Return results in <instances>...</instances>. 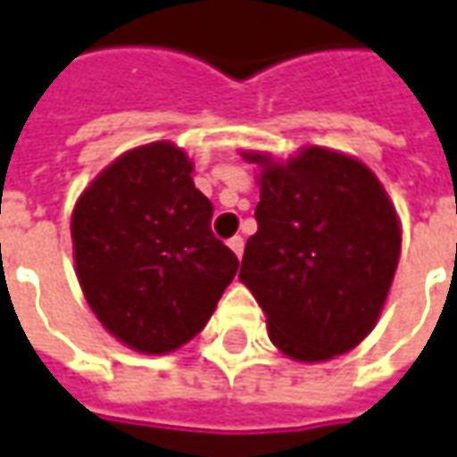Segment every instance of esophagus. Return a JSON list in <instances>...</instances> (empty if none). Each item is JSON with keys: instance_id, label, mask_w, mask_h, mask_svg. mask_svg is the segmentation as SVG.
<instances>
[{"instance_id": "34e87169", "label": "esophagus", "mask_w": 457, "mask_h": 457, "mask_svg": "<svg viewBox=\"0 0 457 457\" xmlns=\"http://www.w3.org/2000/svg\"><path fill=\"white\" fill-rule=\"evenodd\" d=\"M228 245H229V250L235 252L237 257H242V252H245V239H242V237H232L228 242Z\"/></svg>"}]
</instances>
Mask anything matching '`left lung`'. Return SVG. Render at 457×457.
<instances>
[{"instance_id": "obj_1", "label": "left lung", "mask_w": 457, "mask_h": 457, "mask_svg": "<svg viewBox=\"0 0 457 457\" xmlns=\"http://www.w3.org/2000/svg\"><path fill=\"white\" fill-rule=\"evenodd\" d=\"M254 218L239 279L274 344L296 361L353 349L381 314L401 254L398 218L376 175L349 155L304 148L287 165L267 162Z\"/></svg>"}]
</instances>
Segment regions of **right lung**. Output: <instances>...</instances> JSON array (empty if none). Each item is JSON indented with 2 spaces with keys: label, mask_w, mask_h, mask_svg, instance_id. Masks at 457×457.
<instances>
[{
  "label": "right lung",
  "mask_w": 457,
  "mask_h": 457,
  "mask_svg": "<svg viewBox=\"0 0 457 457\" xmlns=\"http://www.w3.org/2000/svg\"><path fill=\"white\" fill-rule=\"evenodd\" d=\"M170 143L120 155L73 207L76 272L104 327L143 353L203 331L239 260L210 228L212 203Z\"/></svg>",
  "instance_id": "add662e5"
}]
</instances>
